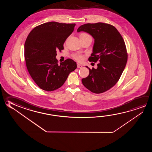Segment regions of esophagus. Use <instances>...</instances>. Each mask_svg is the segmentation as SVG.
<instances>
[{"mask_svg": "<svg viewBox=\"0 0 152 152\" xmlns=\"http://www.w3.org/2000/svg\"><path fill=\"white\" fill-rule=\"evenodd\" d=\"M77 68L82 67V65H80V64H78V63H77Z\"/></svg>", "mask_w": 152, "mask_h": 152, "instance_id": "obj_1", "label": "esophagus"}]
</instances>
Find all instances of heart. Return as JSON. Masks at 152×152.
Here are the masks:
<instances>
[{"label": "heart", "mask_w": 152, "mask_h": 152, "mask_svg": "<svg viewBox=\"0 0 152 152\" xmlns=\"http://www.w3.org/2000/svg\"><path fill=\"white\" fill-rule=\"evenodd\" d=\"M80 39H90L92 40L91 36L87 33H82L80 35ZM72 57L74 59L77 60L78 61H81L83 60L84 57L82 55H80V53H74L72 54Z\"/></svg>", "instance_id": "b5f03b06"}]
</instances>
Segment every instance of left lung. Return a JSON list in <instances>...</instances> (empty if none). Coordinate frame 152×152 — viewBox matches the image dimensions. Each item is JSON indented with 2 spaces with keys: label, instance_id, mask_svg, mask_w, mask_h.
<instances>
[{
  "label": "left lung",
  "instance_id": "obj_1",
  "mask_svg": "<svg viewBox=\"0 0 152 152\" xmlns=\"http://www.w3.org/2000/svg\"><path fill=\"white\" fill-rule=\"evenodd\" d=\"M88 33L95 40L93 52L88 58L96 62L97 68L90 69L82 82L91 92L100 94L114 86L122 75L127 64L128 53L122 36L113 25L103 23L81 25L77 32Z\"/></svg>",
  "mask_w": 152,
  "mask_h": 152
}]
</instances>
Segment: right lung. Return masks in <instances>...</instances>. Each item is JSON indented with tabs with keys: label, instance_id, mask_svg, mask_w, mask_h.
I'll use <instances>...</instances> for the list:
<instances>
[{
	"label": "right lung",
	"instance_id": "add662e5",
	"mask_svg": "<svg viewBox=\"0 0 152 152\" xmlns=\"http://www.w3.org/2000/svg\"><path fill=\"white\" fill-rule=\"evenodd\" d=\"M75 24L45 23L34 28L24 45L25 63L33 80L41 89L50 92L61 87L76 63L67 59L58 64L57 51L74 30Z\"/></svg>",
	"mask_w": 152,
	"mask_h": 152
}]
</instances>
